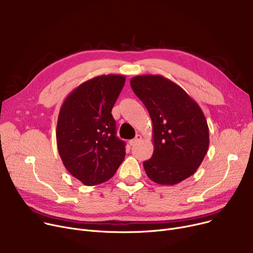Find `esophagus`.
<instances>
[{
  "label": "esophagus",
  "mask_w": 253,
  "mask_h": 253,
  "mask_svg": "<svg viewBox=\"0 0 253 253\" xmlns=\"http://www.w3.org/2000/svg\"><path fill=\"white\" fill-rule=\"evenodd\" d=\"M140 139H141V135H140V134H136L135 138L131 139V140L129 141V144H130V145H135L138 141H140Z\"/></svg>",
  "instance_id": "esophagus-1"
}]
</instances>
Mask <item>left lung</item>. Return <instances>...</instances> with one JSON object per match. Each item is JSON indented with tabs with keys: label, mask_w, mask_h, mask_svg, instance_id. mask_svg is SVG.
<instances>
[{
	"label": "left lung",
	"mask_w": 253,
	"mask_h": 253,
	"mask_svg": "<svg viewBox=\"0 0 253 253\" xmlns=\"http://www.w3.org/2000/svg\"><path fill=\"white\" fill-rule=\"evenodd\" d=\"M153 122L154 154L143 162L154 182L173 185L190 177L209 147V129L199 104L180 86L160 75L130 80Z\"/></svg>",
	"instance_id": "left-lung-1"
}]
</instances>
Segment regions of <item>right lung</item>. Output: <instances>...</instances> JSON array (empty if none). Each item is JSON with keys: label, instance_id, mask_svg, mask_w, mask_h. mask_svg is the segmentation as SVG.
I'll return each instance as SVG.
<instances>
[{"label": "right lung", "instance_id": "add662e5", "mask_svg": "<svg viewBox=\"0 0 253 253\" xmlns=\"http://www.w3.org/2000/svg\"><path fill=\"white\" fill-rule=\"evenodd\" d=\"M125 76L104 75L74 89L61 105L56 127L59 156L70 173L85 185L109 180L125 158L116 136L112 109Z\"/></svg>", "mask_w": 253, "mask_h": 253}]
</instances>
